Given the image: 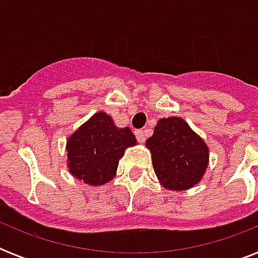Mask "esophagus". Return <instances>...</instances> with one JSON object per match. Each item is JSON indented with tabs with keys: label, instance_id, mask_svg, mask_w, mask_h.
Segmentation results:
<instances>
[{
	"label": "esophagus",
	"instance_id": "obj_1",
	"mask_svg": "<svg viewBox=\"0 0 258 258\" xmlns=\"http://www.w3.org/2000/svg\"><path fill=\"white\" fill-rule=\"evenodd\" d=\"M135 137H137L139 143H145L147 135H146V131H143V130H138V131H135Z\"/></svg>",
	"mask_w": 258,
	"mask_h": 258
}]
</instances>
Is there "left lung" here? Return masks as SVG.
I'll return each instance as SVG.
<instances>
[{"label":"left lung","instance_id":"1","mask_svg":"<svg viewBox=\"0 0 258 258\" xmlns=\"http://www.w3.org/2000/svg\"><path fill=\"white\" fill-rule=\"evenodd\" d=\"M146 146L151 153L158 180L167 190L194 187L208 169V145L182 117L159 119Z\"/></svg>","mask_w":258,"mask_h":258}]
</instances>
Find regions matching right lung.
I'll use <instances>...</instances> for the list:
<instances>
[{
  "label": "right lung",
  "instance_id": "add662e5",
  "mask_svg": "<svg viewBox=\"0 0 258 258\" xmlns=\"http://www.w3.org/2000/svg\"><path fill=\"white\" fill-rule=\"evenodd\" d=\"M135 145L128 127L119 128L112 117L99 111L67 139V166L76 179L101 186L113 179L125 149Z\"/></svg>",
  "mask_w": 258,
  "mask_h": 258
}]
</instances>
